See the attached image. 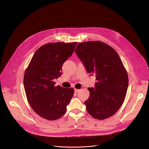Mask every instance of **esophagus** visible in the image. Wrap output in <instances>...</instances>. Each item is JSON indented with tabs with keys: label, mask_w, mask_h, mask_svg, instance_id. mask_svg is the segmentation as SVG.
<instances>
[{
	"label": "esophagus",
	"mask_w": 149,
	"mask_h": 149,
	"mask_svg": "<svg viewBox=\"0 0 149 149\" xmlns=\"http://www.w3.org/2000/svg\"><path fill=\"white\" fill-rule=\"evenodd\" d=\"M74 91H75V93H77V92L79 91H80V90H79V89H77V88H74Z\"/></svg>",
	"instance_id": "34e87169"
}]
</instances>
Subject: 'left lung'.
Listing matches in <instances>:
<instances>
[{
    "label": "left lung",
    "instance_id": "obj_1",
    "mask_svg": "<svg viewBox=\"0 0 149 149\" xmlns=\"http://www.w3.org/2000/svg\"><path fill=\"white\" fill-rule=\"evenodd\" d=\"M75 52L87 72L96 76L95 88H88L84 102L88 113L104 120L114 115L122 105L129 85L127 72L117 52L101 41L80 42Z\"/></svg>",
    "mask_w": 149,
    "mask_h": 149
}]
</instances>
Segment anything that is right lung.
<instances>
[{"label":"right lung","instance_id":"1","mask_svg":"<svg viewBox=\"0 0 149 149\" xmlns=\"http://www.w3.org/2000/svg\"><path fill=\"white\" fill-rule=\"evenodd\" d=\"M77 42H54L42 45L35 52L25 70L24 84L32 110L48 120L61 118L72 98L73 88L55 86L53 81L62 75V67L73 53Z\"/></svg>","mask_w":149,"mask_h":149}]
</instances>
